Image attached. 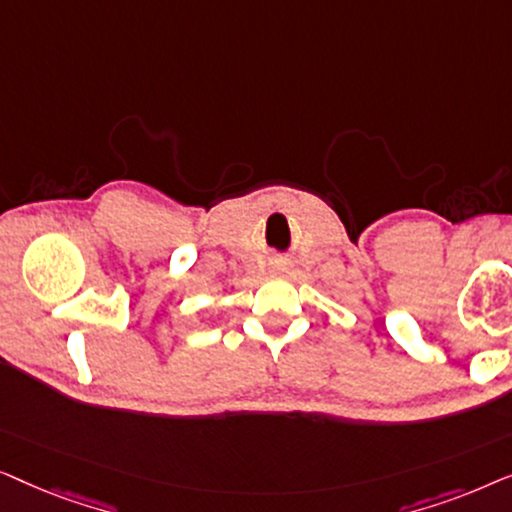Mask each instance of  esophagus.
I'll list each match as a JSON object with an SVG mask.
<instances>
[{"label": "esophagus", "instance_id": "obj_1", "mask_svg": "<svg viewBox=\"0 0 512 512\" xmlns=\"http://www.w3.org/2000/svg\"><path fill=\"white\" fill-rule=\"evenodd\" d=\"M272 272H275V275H289L291 272V265L286 263V261H277V263H272Z\"/></svg>", "mask_w": 512, "mask_h": 512}]
</instances>
